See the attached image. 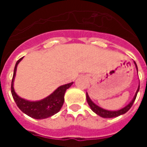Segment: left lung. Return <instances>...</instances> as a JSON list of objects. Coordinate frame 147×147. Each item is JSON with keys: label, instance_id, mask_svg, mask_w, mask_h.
<instances>
[{"label": "left lung", "instance_id": "8db88e82", "mask_svg": "<svg viewBox=\"0 0 147 147\" xmlns=\"http://www.w3.org/2000/svg\"><path fill=\"white\" fill-rule=\"evenodd\" d=\"M134 63L136 64V69L138 71V68H137V65H136V63L134 61ZM139 86L138 87V90H137V91H136V94L135 97H134V98L131 102H130L128 105L125 106L124 108L121 109L120 110H117V111H109V110H105L104 109H102L100 108L99 106H98L97 105H95L94 102L90 100V97L88 96L87 94V93H86V100H87V102H88V104H89L90 107V109H92L95 113H97L98 115H99L100 117H104V118H113V117H118V116H120V115H122V114H124L125 113H127V111L129 110L131 107L132 106L133 103L135 102V100L136 98V96H137V94H138V91H139Z\"/></svg>", "mask_w": 147, "mask_h": 147}]
</instances>
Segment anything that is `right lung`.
Instances as JSON below:
<instances>
[{
  "instance_id": "add662e5",
  "label": "right lung",
  "mask_w": 147,
  "mask_h": 147,
  "mask_svg": "<svg viewBox=\"0 0 147 147\" xmlns=\"http://www.w3.org/2000/svg\"><path fill=\"white\" fill-rule=\"evenodd\" d=\"M22 59L23 57L18 60L16 64L11 85V94L16 105L23 113L27 114V116L34 119H38V120L45 119V118L51 117L53 115L57 113L64 104V97L66 90L68 89L73 83H67V84L61 86L47 98L38 102H29L25 99L21 98L15 92L13 82H14V78L16 76V67Z\"/></svg>"
}]
</instances>
